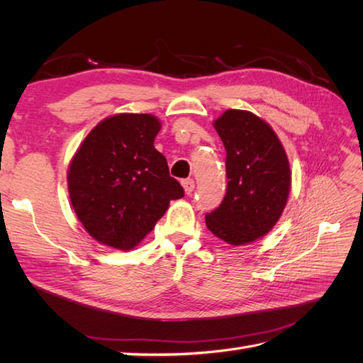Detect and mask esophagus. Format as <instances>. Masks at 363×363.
I'll return each instance as SVG.
<instances>
[{
	"label": "esophagus",
	"instance_id": "1",
	"mask_svg": "<svg viewBox=\"0 0 363 363\" xmlns=\"http://www.w3.org/2000/svg\"><path fill=\"white\" fill-rule=\"evenodd\" d=\"M182 184H183V189H184V192L186 194H192V191H194V188H195V182L192 180V179H188V180H183L182 182Z\"/></svg>",
	"mask_w": 363,
	"mask_h": 363
}]
</instances>
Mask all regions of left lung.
Here are the masks:
<instances>
[{"instance_id": "left-lung-1", "label": "left lung", "mask_w": 363, "mask_h": 363, "mask_svg": "<svg viewBox=\"0 0 363 363\" xmlns=\"http://www.w3.org/2000/svg\"><path fill=\"white\" fill-rule=\"evenodd\" d=\"M227 151V192L206 215V225L239 247L265 236L277 224L291 191V168L272 127L248 111L228 108L213 121Z\"/></svg>"}]
</instances>
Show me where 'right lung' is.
<instances>
[{"label": "right lung", "instance_id": "obj_1", "mask_svg": "<svg viewBox=\"0 0 363 363\" xmlns=\"http://www.w3.org/2000/svg\"><path fill=\"white\" fill-rule=\"evenodd\" d=\"M162 128L150 113H118L100 121L68 168L74 212L96 242L128 251L139 245L184 195L168 162L155 148Z\"/></svg>", "mask_w": 363, "mask_h": 363}]
</instances>
